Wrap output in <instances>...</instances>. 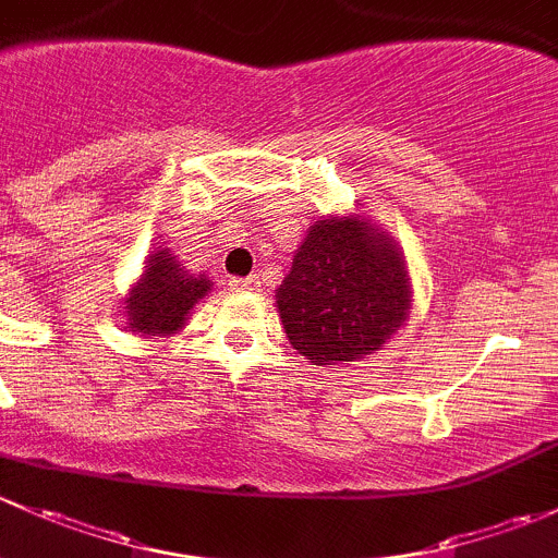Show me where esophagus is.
Wrapping results in <instances>:
<instances>
[{
	"label": "esophagus",
	"instance_id": "obj_1",
	"mask_svg": "<svg viewBox=\"0 0 558 558\" xmlns=\"http://www.w3.org/2000/svg\"><path fill=\"white\" fill-rule=\"evenodd\" d=\"M228 284H231V290H236V292H252L260 287V277H257V274H252V277H244V279L233 277Z\"/></svg>",
	"mask_w": 558,
	"mask_h": 558
}]
</instances>
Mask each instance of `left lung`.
<instances>
[{
	"label": "left lung",
	"instance_id": "obj_1",
	"mask_svg": "<svg viewBox=\"0 0 558 558\" xmlns=\"http://www.w3.org/2000/svg\"><path fill=\"white\" fill-rule=\"evenodd\" d=\"M292 349L314 365L352 363L381 349L405 322V260L360 217L317 220L277 290Z\"/></svg>",
	"mask_w": 558,
	"mask_h": 558
}]
</instances>
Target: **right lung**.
<instances>
[{"instance_id":"add662e5","label":"right lung","mask_w":558,"mask_h":558,"mask_svg":"<svg viewBox=\"0 0 558 558\" xmlns=\"http://www.w3.org/2000/svg\"><path fill=\"white\" fill-rule=\"evenodd\" d=\"M209 279L191 277L180 268V263L169 255V250H158L147 260L145 274L131 290L129 327L145 336H169L185 325L191 308L209 292Z\"/></svg>"}]
</instances>
